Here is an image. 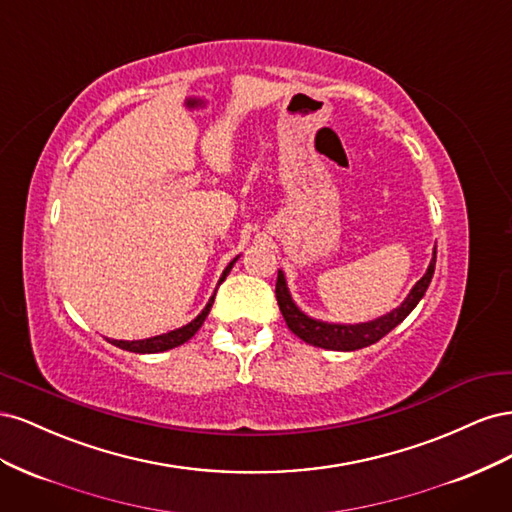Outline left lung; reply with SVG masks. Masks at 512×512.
<instances>
[{"label":"left lung","mask_w":512,"mask_h":512,"mask_svg":"<svg viewBox=\"0 0 512 512\" xmlns=\"http://www.w3.org/2000/svg\"><path fill=\"white\" fill-rule=\"evenodd\" d=\"M433 271H436V252H433L427 273L414 284L404 303H401L397 309H393L391 314H386L378 320L363 322V324H329V322H320L305 316L301 309L292 303L282 271L277 273L275 297H277V305H280V312L288 324V329L297 337H301L305 344H312L324 350L350 352V350H359V348L376 344L386 333H391L397 324L412 312L416 303L423 299V294L433 277Z\"/></svg>","instance_id":"left-lung-1"}]
</instances>
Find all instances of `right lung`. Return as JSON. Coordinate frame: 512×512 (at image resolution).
<instances>
[{"label":"right lung","mask_w":512,"mask_h":512,"mask_svg":"<svg viewBox=\"0 0 512 512\" xmlns=\"http://www.w3.org/2000/svg\"><path fill=\"white\" fill-rule=\"evenodd\" d=\"M235 262H237V258L232 260L230 265L224 269V273H222V277H220V282L226 280V275L230 273V269H232V265H235ZM213 299H215V294L209 299V303H207V307L203 309V312H200L190 324H185V327H181V329H177V331H170V333H164V335H158V337L141 339V342H117V339H113L111 344H115V346L121 348V350H130V352H138V354H151V352H164V350H170V348H177V346L188 342V339H192L194 333H196L200 327H203V322H205L207 314L211 312Z\"/></svg>","instance_id":"obj_1"}]
</instances>
